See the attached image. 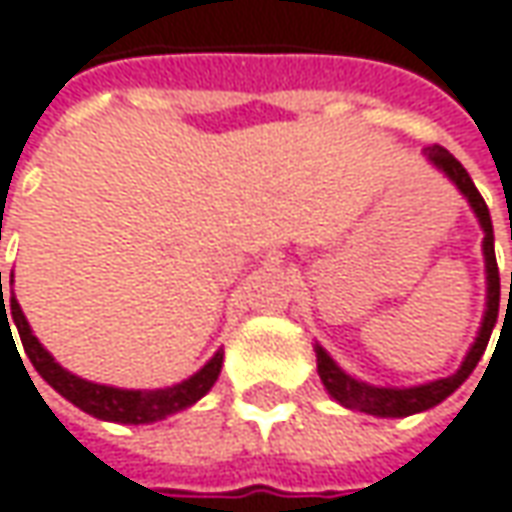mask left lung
<instances>
[{
	"label": "left lung",
	"instance_id": "obj_1",
	"mask_svg": "<svg viewBox=\"0 0 512 512\" xmlns=\"http://www.w3.org/2000/svg\"><path fill=\"white\" fill-rule=\"evenodd\" d=\"M424 157H427L430 166L438 168V171L464 194V200L470 203V209H473V214L478 217V226H481V232H484L481 252H484V275H487V300H484V315H481V326H478L476 341L467 349L461 367H458L453 375L435 378V381H427V384H415V387H375V384H367V381L349 375L346 369H341L335 364V358H332L321 344H315L318 375H321L326 392H329L341 407H346V410L367 412V415H378V418H407V415H415V412L433 410L435 404H441L444 398H450V395L470 378V372L476 369L478 361L484 358V349H487L490 335H493V326L499 321L501 283L499 266H496V237H493V220H490V212H487V203H484V197L478 194L476 183L470 180L467 168L461 166L444 145H427V148H424Z\"/></svg>",
	"mask_w": 512,
	"mask_h": 512
}]
</instances>
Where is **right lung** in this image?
Wrapping results in <instances>:
<instances>
[{"mask_svg": "<svg viewBox=\"0 0 512 512\" xmlns=\"http://www.w3.org/2000/svg\"><path fill=\"white\" fill-rule=\"evenodd\" d=\"M2 237V234H0ZM0 341L2 329L8 335V341H13L11 326H16L19 332V341L25 346V355L31 358L34 369L51 384V387L71 401L74 407L82 412L100 418V421H114V424H154V421H163L168 415L180 410H189L194 407L209 389L214 387L220 367H223V349H217L212 358L197 369L194 375H189L186 381L174 384V387L163 389H123L111 387V384H94V381H85L74 372H68L65 367L56 364V358L39 344V338L34 335L31 323L25 318L19 300L13 295V272H11V295L5 300L2 295V272H0ZM16 346V341H13ZM19 355V352H16ZM22 361V358H19ZM25 367V364H22ZM28 372V369H25Z\"/></svg>", "mask_w": 512, "mask_h": 512, "instance_id": "right-lung-1", "label": "right lung"}]
</instances>
